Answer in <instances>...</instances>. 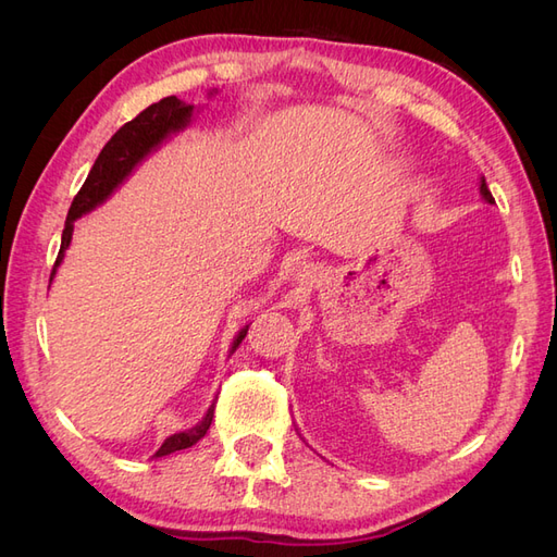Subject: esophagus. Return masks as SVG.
<instances>
[{
	"label": "esophagus",
	"instance_id": "esophagus-1",
	"mask_svg": "<svg viewBox=\"0 0 557 557\" xmlns=\"http://www.w3.org/2000/svg\"><path fill=\"white\" fill-rule=\"evenodd\" d=\"M313 276V264H301L299 269H297V281H309Z\"/></svg>",
	"mask_w": 557,
	"mask_h": 557
}]
</instances>
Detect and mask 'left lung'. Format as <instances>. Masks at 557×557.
Masks as SVG:
<instances>
[{
  "instance_id": "1",
  "label": "left lung",
  "mask_w": 557,
  "mask_h": 557,
  "mask_svg": "<svg viewBox=\"0 0 557 557\" xmlns=\"http://www.w3.org/2000/svg\"><path fill=\"white\" fill-rule=\"evenodd\" d=\"M479 193H481V197L487 201V205H495V199H493L491 190H487V185H485V178H483V176H481V181H479Z\"/></svg>"
}]
</instances>
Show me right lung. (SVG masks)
Here are the masks:
<instances>
[{
	"mask_svg": "<svg viewBox=\"0 0 557 557\" xmlns=\"http://www.w3.org/2000/svg\"><path fill=\"white\" fill-rule=\"evenodd\" d=\"M215 92L218 90H211L209 97L215 95ZM199 109H195L193 104H185L183 99H178V97H164V99H160V102L144 109L137 117H134V121L125 123L121 129L113 134L109 144L102 148V153L97 156L86 183H83V188L78 190V195L72 201V209H70V215H66L64 232H62V244H60L58 260H55L53 272H50V283H53L58 267L64 260V252L72 244L74 223L78 221V218L95 211L99 205H104V201L117 188H121V185L132 176V172L137 170V166L150 153H156V150L164 141H170L172 134H178L190 125L193 115ZM246 334H248V325H244L239 330V334L234 336V342L230 346V356L239 348V344L244 342ZM215 399L211 401L209 411L205 413V418H201L197 425H193L190 430H183V432L166 436L164 444L156 450L153 458H164V455H172L176 450L195 446L201 440V436L207 434V430L211 428Z\"/></svg>",
	"mask_w": 557,
	"mask_h": 557,
	"instance_id": "right-lung-1",
	"label": "right lung"
}]
</instances>
